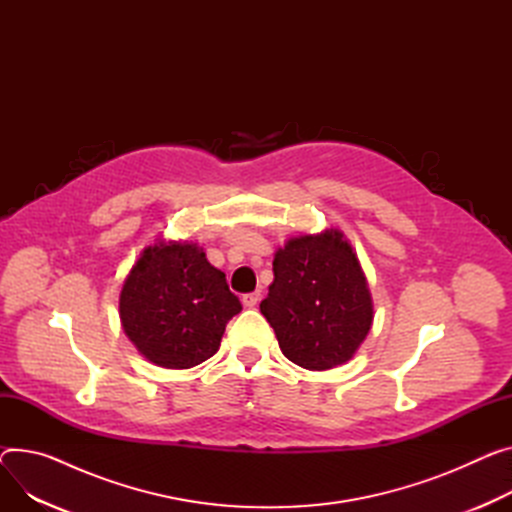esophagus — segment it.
Masks as SVG:
<instances>
[{
  "instance_id": "obj_1",
  "label": "esophagus",
  "mask_w": 512,
  "mask_h": 512,
  "mask_svg": "<svg viewBox=\"0 0 512 512\" xmlns=\"http://www.w3.org/2000/svg\"><path fill=\"white\" fill-rule=\"evenodd\" d=\"M258 299H260V291H254V293H246V295L242 297V303H244L246 307H256Z\"/></svg>"
}]
</instances>
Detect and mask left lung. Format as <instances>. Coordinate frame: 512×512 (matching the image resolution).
Segmentation results:
<instances>
[{"label":"left lung","mask_w":512,"mask_h":512,"mask_svg":"<svg viewBox=\"0 0 512 512\" xmlns=\"http://www.w3.org/2000/svg\"><path fill=\"white\" fill-rule=\"evenodd\" d=\"M260 303L283 355L309 371L344 365L367 338L373 301L357 254L338 229L299 235L277 250Z\"/></svg>","instance_id":"1"}]
</instances>
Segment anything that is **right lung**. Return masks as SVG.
Listing matches in <instances>:
<instances>
[{
    "label": "right lung",
    "instance_id": "obj_1",
    "mask_svg": "<svg viewBox=\"0 0 512 512\" xmlns=\"http://www.w3.org/2000/svg\"><path fill=\"white\" fill-rule=\"evenodd\" d=\"M119 311L125 334L149 363L190 369L219 350L225 326L242 303L203 248L157 242L127 274Z\"/></svg>",
    "mask_w": 512,
    "mask_h": 512
}]
</instances>
